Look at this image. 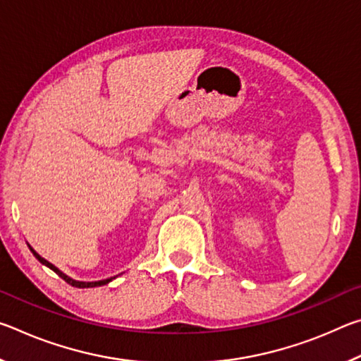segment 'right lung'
Segmentation results:
<instances>
[{
  "mask_svg": "<svg viewBox=\"0 0 361 361\" xmlns=\"http://www.w3.org/2000/svg\"><path fill=\"white\" fill-rule=\"evenodd\" d=\"M28 248H30V250H32V253L35 255V258H36V259H38V261L41 262V264H44V266H47L49 269H52V271H54V272H56V274H57V276H59L60 279H63L66 283H70L71 286H76V288H94V286H102V285H106V283H109V282H111V280H113V279H116V277H111V279L99 280V282H79V280H73L71 277H68V276H66V274H63L62 271H60V269H57L56 266H54V264H51V262H49V261H46L44 258H42V256H39L38 253H36V252H35V250H33L32 247H30V245H28Z\"/></svg>",
  "mask_w": 361,
  "mask_h": 361,
  "instance_id": "add662e5",
  "label": "right lung"
}]
</instances>
